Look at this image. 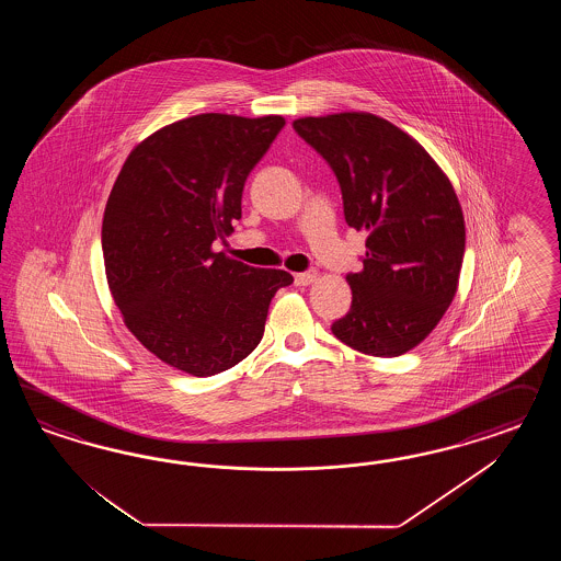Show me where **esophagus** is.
Wrapping results in <instances>:
<instances>
[{
	"instance_id": "1",
	"label": "esophagus",
	"mask_w": 561,
	"mask_h": 561,
	"mask_svg": "<svg viewBox=\"0 0 561 561\" xmlns=\"http://www.w3.org/2000/svg\"><path fill=\"white\" fill-rule=\"evenodd\" d=\"M314 279H317V272H314V270H310V272L296 273V275H294L296 286H310Z\"/></svg>"
}]
</instances>
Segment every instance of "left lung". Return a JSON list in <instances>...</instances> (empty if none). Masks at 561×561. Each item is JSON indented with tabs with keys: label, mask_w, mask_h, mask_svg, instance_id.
<instances>
[{
	"label": "left lung",
	"mask_w": 561,
	"mask_h": 561,
	"mask_svg": "<svg viewBox=\"0 0 561 561\" xmlns=\"http://www.w3.org/2000/svg\"><path fill=\"white\" fill-rule=\"evenodd\" d=\"M294 129L335 172L347 226L368 232L364 270L345 277L352 308L331 331L362 354L401 356L457 294L465 255L457 193L413 137L370 113L305 117Z\"/></svg>",
	"instance_id": "obj_1"
}]
</instances>
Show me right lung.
Here are the masks:
<instances>
[{
	"label": "right lung",
	"mask_w": 561,
	"mask_h": 561,
	"mask_svg": "<svg viewBox=\"0 0 561 561\" xmlns=\"http://www.w3.org/2000/svg\"><path fill=\"white\" fill-rule=\"evenodd\" d=\"M284 125L279 115L176 121L134 148L108 195V288L137 341L176 370L237 366L263 337L275 291L294 282L211 249L234 230L247 176Z\"/></svg>",
	"instance_id": "obj_1"
}]
</instances>
